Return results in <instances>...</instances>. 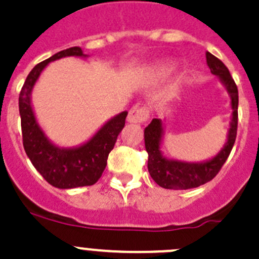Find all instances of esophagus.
I'll list each match as a JSON object with an SVG mask.
<instances>
[{"mask_svg": "<svg viewBox=\"0 0 259 259\" xmlns=\"http://www.w3.org/2000/svg\"><path fill=\"white\" fill-rule=\"evenodd\" d=\"M148 119V108L147 107L135 106L130 109V113L127 116V121L130 123H142Z\"/></svg>", "mask_w": 259, "mask_h": 259, "instance_id": "1", "label": "esophagus"}]
</instances>
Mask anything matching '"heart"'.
Here are the masks:
<instances>
[{
    "mask_svg": "<svg viewBox=\"0 0 259 259\" xmlns=\"http://www.w3.org/2000/svg\"><path fill=\"white\" fill-rule=\"evenodd\" d=\"M176 66H178V63L172 59L158 60L143 71V79L147 83H155V81H158L171 75L176 70Z\"/></svg>",
    "mask_w": 259,
    "mask_h": 259,
    "instance_id": "b5f03b06",
    "label": "heart"
}]
</instances>
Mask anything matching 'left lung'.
Instances as JSON below:
<instances>
[{"label": "left lung", "mask_w": 259, "mask_h": 259, "mask_svg": "<svg viewBox=\"0 0 259 259\" xmlns=\"http://www.w3.org/2000/svg\"><path fill=\"white\" fill-rule=\"evenodd\" d=\"M206 64H208L211 74H214L219 79L220 83L227 89V93L229 94L232 117H230L229 130L227 133V141L222 150L208 160L189 162V161L167 157L161 151L162 138L165 135L163 121L153 118L151 123L145 128L143 136H145V147L148 153V172L153 181L161 188L172 189V190H186V189L198 188V186L206 184L211 179L215 178L217 174L219 172L235 142L238 126L237 85L230 76L227 66L209 51L206 53Z\"/></svg>", "instance_id": "8db88e82"}]
</instances>
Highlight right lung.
I'll return each instance as SVG.
<instances>
[{
  "mask_svg": "<svg viewBox=\"0 0 259 259\" xmlns=\"http://www.w3.org/2000/svg\"><path fill=\"white\" fill-rule=\"evenodd\" d=\"M66 56L87 59L81 48L73 46L54 54L37 64L25 80L19 98L24 148L34 167L50 185L58 189L91 186L98 181L107 166V158L113 150L119 132L124 127L128 112H121L109 118L88 141L73 147L56 145L44 132L32 107L31 94L44 69L51 61Z\"/></svg>",
  "mask_w": 259,
  "mask_h": 259,
  "instance_id": "add662e5",
  "label": "right lung"
}]
</instances>
